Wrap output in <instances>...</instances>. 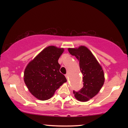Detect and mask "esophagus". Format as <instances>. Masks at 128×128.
I'll list each match as a JSON object with an SVG mask.
<instances>
[{"label": "esophagus", "instance_id": "esophagus-1", "mask_svg": "<svg viewBox=\"0 0 128 128\" xmlns=\"http://www.w3.org/2000/svg\"><path fill=\"white\" fill-rule=\"evenodd\" d=\"M65 76H66V78H67V79H68V73H67V74H66V75H65Z\"/></svg>", "mask_w": 128, "mask_h": 128}]
</instances>
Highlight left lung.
<instances>
[{"mask_svg":"<svg viewBox=\"0 0 128 128\" xmlns=\"http://www.w3.org/2000/svg\"><path fill=\"white\" fill-rule=\"evenodd\" d=\"M72 55L79 61V67L83 74V87L79 92L73 91L76 99L86 102L94 97L102 87L105 81L102 67L91 51L86 46L78 48H68Z\"/></svg>","mask_w":128,"mask_h":128,"instance_id":"8db88e82","label":"left lung"}]
</instances>
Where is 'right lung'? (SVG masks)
<instances>
[{
	"mask_svg": "<svg viewBox=\"0 0 128 128\" xmlns=\"http://www.w3.org/2000/svg\"><path fill=\"white\" fill-rule=\"evenodd\" d=\"M63 52V48L48 46L26 66L24 83L30 93L38 99H49L67 82L65 76L60 73L61 66L58 62Z\"/></svg>",
	"mask_w": 128,
	"mask_h": 128,
	"instance_id": "add662e5",
	"label": "right lung"
}]
</instances>
